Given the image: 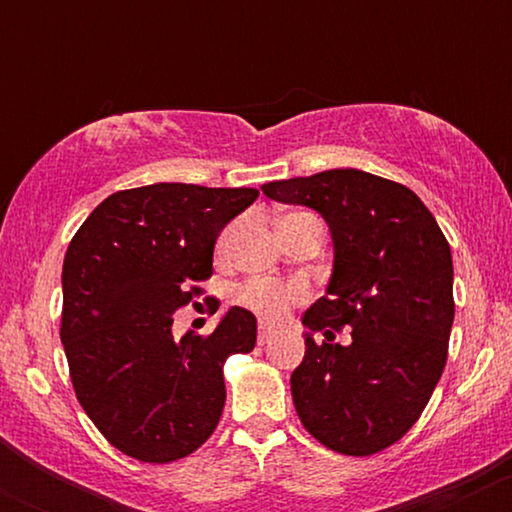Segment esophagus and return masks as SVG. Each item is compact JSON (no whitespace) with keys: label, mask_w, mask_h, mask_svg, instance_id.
<instances>
[{"label":"esophagus","mask_w":512,"mask_h":512,"mask_svg":"<svg viewBox=\"0 0 512 512\" xmlns=\"http://www.w3.org/2000/svg\"><path fill=\"white\" fill-rule=\"evenodd\" d=\"M274 337V330L269 325H264V322H260V332H257V342H260L262 346L269 342V339Z\"/></svg>","instance_id":"34e87169"}]
</instances>
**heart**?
I'll return each instance as SVG.
<instances>
[{
    "instance_id": "obj_1",
    "label": "heart",
    "mask_w": 512,
    "mask_h": 512,
    "mask_svg": "<svg viewBox=\"0 0 512 512\" xmlns=\"http://www.w3.org/2000/svg\"><path fill=\"white\" fill-rule=\"evenodd\" d=\"M238 303L252 310L264 320L279 322L289 315L293 305L308 298V289L301 281H272V279H250L236 293Z\"/></svg>"
}]
</instances>
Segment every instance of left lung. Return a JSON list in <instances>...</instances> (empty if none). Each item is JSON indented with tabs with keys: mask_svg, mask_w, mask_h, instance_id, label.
I'll list each match as a JSON object with an SVG mask.
<instances>
[{
	"mask_svg": "<svg viewBox=\"0 0 512 512\" xmlns=\"http://www.w3.org/2000/svg\"><path fill=\"white\" fill-rule=\"evenodd\" d=\"M276 202L305 204L330 223L334 272L303 325L291 375L298 419L325 448L370 457L419 421L436 390L455 317L452 255L409 187L356 168L262 185ZM346 329L352 342H333Z\"/></svg>",
	"mask_w": 512,
	"mask_h": 512,
	"instance_id": "obj_1",
	"label": "left lung"
}]
</instances>
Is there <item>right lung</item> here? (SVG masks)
Returning a JSON list of instances; mask_svg holds the SVG:
<instances>
[{
	"label": "right lung",
	"instance_id": "1",
	"mask_svg": "<svg viewBox=\"0 0 512 512\" xmlns=\"http://www.w3.org/2000/svg\"><path fill=\"white\" fill-rule=\"evenodd\" d=\"M252 187L156 182L110 195L74 233L62 267L60 339L76 399L113 448L139 462L192 455L219 426L223 363L257 342L250 310L173 339V313L204 293L221 228Z\"/></svg>",
	"mask_w": 512,
	"mask_h": 512
}]
</instances>
